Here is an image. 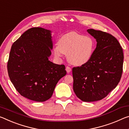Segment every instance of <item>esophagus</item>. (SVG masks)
I'll use <instances>...</instances> for the list:
<instances>
[{"label":"esophagus","mask_w":129,"mask_h":129,"mask_svg":"<svg viewBox=\"0 0 129 129\" xmlns=\"http://www.w3.org/2000/svg\"><path fill=\"white\" fill-rule=\"evenodd\" d=\"M66 71H67V73H69V72H71L72 69H71V68L69 67H66Z\"/></svg>","instance_id":"34e87169"}]
</instances>
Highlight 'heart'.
<instances>
[{
  "mask_svg": "<svg viewBox=\"0 0 129 129\" xmlns=\"http://www.w3.org/2000/svg\"><path fill=\"white\" fill-rule=\"evenodd\" d=\"M95 42L90 36L72 31L63 35L55 45L54 53L57 57L65 54L71 64L81 66L87 64L92 57Z\"/></svg>",
  "mask_w": 129,
  "mask_h": 129,
  "instance_id": "1",
  "label": "heart"
}]
</instances>
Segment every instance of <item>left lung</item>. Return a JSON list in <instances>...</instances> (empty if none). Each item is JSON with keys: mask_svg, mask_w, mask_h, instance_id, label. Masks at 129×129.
I'll use <instances>...</instances> for the list:
<instances>
[{"mask_svg": "<svg viewBox=\"0 0 129 129\" xmlns=\"http://www.w3.org/2000/svg\"><path fill=\"white\" fill-rule=\"evenodd\" d=\"M96 48L89 62L72 69L73 88L83 102L100 101L119 83L123 72V53L118 41L107 33L88 29Z\"/></svg>", "mask_w": 129, "mask_h": 129, "instance_id": "8db88e82", "label": "left lung"}]
</instances>
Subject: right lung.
<instances>
[{"instance_id":"obj_1","label":"right lung","mask_w":129,"mask_h":129,"mask_svg":"<svg viewBox=\"0 0 129 129\" xmlns=\"http://www.w3.org/2000/svg\"><path fill=\"white\" fill-rule=\"evenodd\" d=\"M50 30L33 27L14 42L7 70L14 87L23 97L45 102L52 97L55 87L67 74L64 65L49 60L53 42Z\"/></svg>"}]
</instances>
